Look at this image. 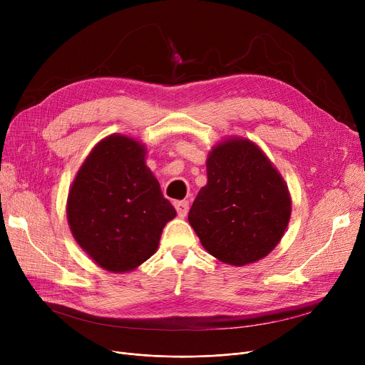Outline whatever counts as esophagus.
<instances>
[{
    "mask_svg": "<svg viewBox=\"0 0 365 365\" xmlns=\"http://www.w3.org/2000/svg\"><path fill=\"white\" fill-rule=\"evenodd\" d=\"M175 208L180 217H185L187 215L189 210V202L187 201H175Z\"/></svg>",
    "mask_w": 365,
    "mask_h": 365,
    "instance_id": "esophagus-1",
    "label": "esophagus"
}]
</instances>
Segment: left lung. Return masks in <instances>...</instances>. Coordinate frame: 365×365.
Returning a JSON list of instances; mask_svg holds the SVG:
<instances>
[{
	"label": "left lung",
	"mask_w": 365,
	"mask_h": 365,
	"mask_svg": "<svg viewBox=\"0 0 365 365\" xmlns=\"http://www.w3.org/2000/svg\"><path fill=\"white\" fill-rule=\"evenodd\" d=\"M292 215L289 187L263 150L231 138L207 158V185L187 220L205 250L223 263L244 266L269 255Z\"/></svg>",
	"instance_id": "1"
}]
</instances>
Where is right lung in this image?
<instances>
[{
  "mask_svg": "<svg viewBox=\"0 0 365 365\" xmlns=\"http://www.w3.org/2000/svg\"><path fill=\"white\" fill-rule=\"evenodd\" d=\"M145 155L139 140L110 134L93 148L69 189L71 232L109 272H128L148 260L165 223L176 217Z\"/></svg>",
  "mask_w": 365,
  "mask_h": 365,
  "instance_id": "obj_1",
  "label": "right lung"
}]
</instances>
